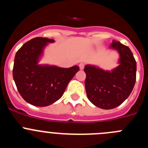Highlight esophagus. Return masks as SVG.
<instances>
[{"label": "esophagus", "mask_w": 148, "mask_h": 148, "mask_svg": "<svg viewBox=\"0 0 148 148\" xmlns=\"http://www.w3.org/2000/svg\"><path fill=\"white\" fill-rule=\"evenodd\" d=\"M79 67H80V70H83L84 68V63H80L79 64Z\"/></svg>", "instance_id": "1"}]
</instances>
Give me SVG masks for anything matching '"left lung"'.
Here are the masks:
<instances>
[{"label": "left lung", "mask_w": 148, "mask_h": 148, "mask_svg": "<svg viewBox=\"0 0 148 148\" xmlns=\"http://www.w3.org/2000/svg\"><path fill=\"white\" fill-rule=\"evenodd\" d=\"M111 48L120 55L119 64L112 72L86 65V92L90 102L110 110L122 104L131 93L136 79V61L130 48L113 40Z\"/></svg>", "instance_id": "obj_1"}]
</instances>
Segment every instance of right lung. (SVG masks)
I'll return each mask as SVG.
<instances>
[{
  "label": "right lung",
  "instance_id": "right-lung-1",
  "mask_svg": "<svg viewBox=\"0 0 148 148\" xmlns=\"http://www.w3.org/2000/svg\"><path fill=\"white\" fill-rule=\"evenodd\" d=\"M53 42V39L35 38L23 44L15 54L13 78L20 95L32 105L46 107L56 102L79 70L78 66L61 68L38 64L44 47Z\"/></svg>",
  "mask_w": 148,
  "mask_h": 148
}]
</instances>
